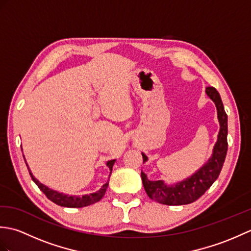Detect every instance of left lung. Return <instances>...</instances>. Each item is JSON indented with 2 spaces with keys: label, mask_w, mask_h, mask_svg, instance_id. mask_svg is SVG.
Here are the masks:
<instances>
[{
  "label": "left lung",
  "mask_w": 251,
  "mask_h": 251,
  "mask_svg": "<svg viewBox=\"0 0 251 251\" xmlns=\"http://www.w3.org/2000/svg\"><path fill=\"white\" fill-rule=\"evenodd\" d=\"M206 94L217 106L218 119L220 123V131L214 148V154L207 164L192 177L172 186H167L161 180L150 181L147 178V175L141 172L143 188L151 200L164 205L177 206L191 204L199 200L219 177L227 152V115L217 89L208 86L206 88ZM142 157L145 163L148 157L143 153Z\"/></svg>",
  "instance_id": "obj_1"
}]
</instances>
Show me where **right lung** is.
<instances>
[{"label":"right lung","instance_id":"add662e5","mask_svg":"<svg viewBox=\"0 0 251 251\" xmlns=\"http://www.w3.org/2000/svg\"><path fill=\"white\" fill-rule=\"evenodd\" d=\"M114 162H115V159H112V161H109L108 163H106V166L109 167L111 172H112V167H113ZM28 170H29V174L31 176L32 180L34 181L35 184L39 186V189L46 195L47 199L50 200L52 202H55V204L62 206V207L81 208V207H85V206L95 204V202L99 201L104 196L105 191H106V189H108V185H109V181H108V182L102 185V188H101L98 192H96V193L88 194V195H83L82 197H79V196H68L66 194L59 193V192H57V191L49 189L44 184H42L39 180H36L33 177V176H32L29 167H28Z\"/></svg>","mask_w":251,"mask_h":251}]
</instances>
